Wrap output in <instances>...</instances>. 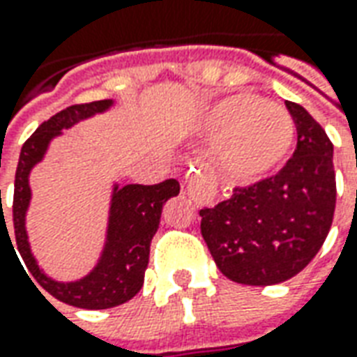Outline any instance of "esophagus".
<instances>
[{"label": "esophagus", "instance_id": "obj_1", "mask_svg": "<svg viewBox=\"0 0 357 357\" xmlns=\"http://www.w3.org/2000/svg\"><path fill=\"white\" fill-rule=\"evenodd\" d=\"M187 193L193 197L195 201H206L208 199V191H206V187L203 185V181L199 178H191L187 181Z\"/></svg>", "mask_w": 357, "mask_h": 357}]
</instances>
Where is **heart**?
Here are the masks:
<instances>
[{
	"mask_svg": "<svg viewBox=\"0 0 357 357\" xmlns=\"http://www.w3.org/2000/svg\"><path fill=\"white\" fill-rule=\"evenodd\" d=\"M203 127L211 139H218L224 172L239 181H255L276 170L296 139L290 116L253 94H234L214 104Z\"/></svg>",
	"mask_w": 357,
	"mask_h": 357,
	"instance_id": "b5f03b06",
	"label": "heart"
}]
</instances>
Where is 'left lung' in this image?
Segmentation results:
<instances>
[{
	"label": "left lung",
	"instance_id": "left-lung-1",
	"mask_svg": "<svg viewBox=\"0 0 357 357\" xmlns=\"http://www.w3.org/2000/svg\"><path fill=\"white\" fill-rule=\"evenodd\" d=\"M286 108L298 144L282 170L253 185L234 187L230 199L199 211L214 263L238 284L286 282L317 255L333 224V143L303 106L286 102Z\"/></svg>",
	"mask_w": 357,
	"mask_h": 357
}]
</instances>
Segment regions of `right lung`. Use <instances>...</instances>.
<instances>
[{"label":"right lung","mask_w":357,"mask_h":357,"mask_svg":"<svg viewBox=\"0 0 357 357\" xmlns=\"http://www.w3.org/2000/svg\"><path fill=\"white\" fill-rule=\"evenodd\" d=\"M112 106V100H98L91 104H73L57 112L48 121L32 133L21 149L17 172H15L13 193V228L17 249L26 268L36 282L67 305L81 309H108L129 301L143 288L144 271L149 266L151 241L158 230L164 203L179 193L178 179H166L154 185H123L114 187L106 248L102 251L98 265L91 274L77 282H56L40 271L24 230V214L31 203L29 174L48 149L50 141L69 129L77 121L91 118L92 114L104 112ZM1 193V191H0ZM1 203V197H0ZM5 220V218H3ZM1 220V222H3ZM9 236V231H7ZM11 239V238H9ZM13 245V241H11ZM31 278V276H29Z\"/></svg>","instance_id":"add662e5"}]
</instances>
